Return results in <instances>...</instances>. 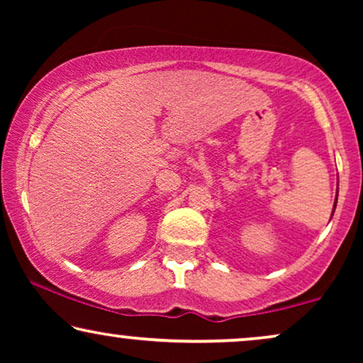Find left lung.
Wrapping results in <instances>:
<instances>
[{"instance_id":"1","label":"left lung","mask_w":363,"mask_h":363,"mask_svg":"<svg viewBox=\"0 0 363 363\" xmlns=\"http://www.w3.org/2000/svg\"><path fill=\"white\" fill-rule=\"evenodd\" d=\"M337 193H339V190H337ZM335 206H337V200H335V203H334V211H335ZM334 211H332V215H334ZM332 218V216H330Z\"/></svg>"}]
</instances>
